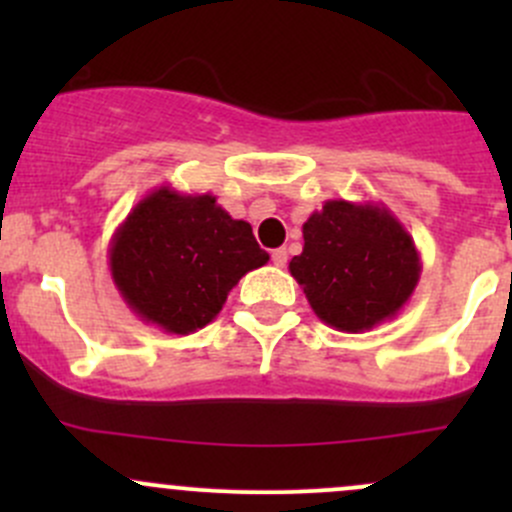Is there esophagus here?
Returning <instances> with one entry per match:
<instances>
[{"label": "esophagus", "mask_w": 512, "mask_h": 512, "mask_svg": "<svg viewBox=\"0 0 512 512\" xmlns=\"http://www.w3.org/2000/svg\"><path fill=\"white\" fill-rule=\"evenodd\" d=\"M287 260H289V255H287L285 247H277V250H272V262H275L277 267H287Z\"/></svg>", "instance_id": "1"}]
</instances>
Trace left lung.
Returning a JSON list of instances; mask_svg holds the SVG:
<instances>
[{
  "mask_svg": "<svg viewBox=\"0 0 512 512\" xmlns=\"http://www.w3.org/2000/svg\"><path fill=\"white\" fill-rule=\"evenodd\" d=\"M289 272L337 332H369L404 309L421 280L414 237L384 203L327 200L302 225Z\"/></svg>",
  "mask_w": 512,
  "mask_h": 512,
  "instance_id": "left-lung-1",
  "label": "left lung"
}]
</instances>
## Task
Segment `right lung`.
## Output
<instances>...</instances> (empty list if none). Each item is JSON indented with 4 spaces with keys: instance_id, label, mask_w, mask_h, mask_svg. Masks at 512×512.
<instances>
[{
    "instance_id": "1",
    "label": "right lung",
    "mask_w": 512,
    "mask_h": 512,
    "mask_svg": "<svg viewBox=\"0 0 512 512\" xmlns=\"http://www.w3.org/2000/svg\"><path fill=\"white\" fill-rule=\"evenodd\" d=\"M270 255L245 220L210 193L151 190L116 227L108 270L123 302L146 324L193 334L213 322L230 289Z\"/></svg>"
}]
</instances>
